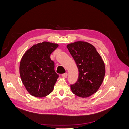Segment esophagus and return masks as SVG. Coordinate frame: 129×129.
<instances>
[{
    "label": "esophagus",
    "mask_w": 129,
    "mask_h": 129,
    "mask_svg": "<svg viewBox=\"0 0 129 129\" xmlns=\"http://www.w3.org/2000/svg\"><path fill=\"white\" fill-rule=\"evenodd\" d=\"M62 77H64V78H67V77H68V73H64V74H62Z\"/></svg>",
    "instance_id": "esophagus-1"
}]
</instances>
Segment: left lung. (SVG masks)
Instances as JSON below:
<instances>
[{
	"mask_svg": "<svg viewBox=\"0 0 129 129\" xmlns=\"http://www.w3.org/2000/svg\"><path fill=\"white\" fill-rule=\"evenodd\" d=\"M67 48L78 69L77 82L71 85L72 92L87 98L97 92L104 80L105 68L101 56L92 44L78 41L68 44Z\"/></svg>",
	"mask_w": 129,
	"mask_h": 129,
	"instance_id": "1",
	"label": "left lung"
}]
</instances>
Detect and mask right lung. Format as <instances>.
Listing matches in <instances>:
<instances>
[{
  "mask_svg": "<svg viewBox=\"0 0 129 129\" xmlns=\"http://www.w3.org/2000/svg\"><path fill=\"white\" fill-rule=\"evenodd\" d=\"M58 46L56 43L43 42L34 44L26 51L20 64L22 83L30 95L42 98L52 92L58 75L50 55Z\"/></svg>",
  "mask_w": 129,
  "mask_h": 129,
  "instance_id": "1",
  "label": "right lung"
}]
</instances>
